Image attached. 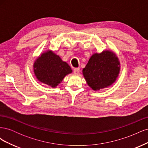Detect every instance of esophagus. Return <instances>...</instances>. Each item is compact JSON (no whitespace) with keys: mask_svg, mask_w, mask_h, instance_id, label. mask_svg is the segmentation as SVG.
Returning <instances> with one entry per match:
<instances>
[{"mask_svg":"<svg viewBox=\"0 0 148 148\" xmlns=\"http://www.w3.org/2000/svg\"><path fill=\"white\" fill-rule=\"evenodd\" d=\"M80 69L79 68H75L74 69V73L75 74H78L79 73Z\"/></svg>","mask_w":148,"mask_h":148,"instance_id":"obj_1","label":"esophagus"}]
</instances>
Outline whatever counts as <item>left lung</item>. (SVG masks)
Wrapping results in <instances>:
<instances>
[{"label": "left lung", "instance_id": "1", "mask_svg": "<svg viewBox=\"0 0 148 148\" xmlns=\"http://www.w3.org/2000/svg\"><path fill=\"white\" fill-rule=\"evenodd\" d=\"M120 64L117 56L112 51L95 53L83 69L88 86L94 91L110 86L119 77Z\"/></svg>", "mask_w": 148, "mask_h": 148}]
</instances>
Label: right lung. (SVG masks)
<instances>
[{"label": "right lung", "instance_id": "add662e5", "mask_svg": "<svg viewBox=\"0 0 148 148\" xmlns=\"http://www.w3.org/2000/svg\"><path fill=\"white\" fill-rule=\"evenodd\" d=\"M33 70L38 81L52 88L57 87L66 75L72 72L69 64L51 50L42 53L35 60Z\"/></svg>", "mask_w": 148, "mask_h": 148}]
</instances>
